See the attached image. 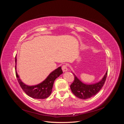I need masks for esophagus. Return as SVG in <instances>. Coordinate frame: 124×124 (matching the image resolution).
Returning <instances> with one entry per match:
<instances>
[{
	"mask_svg": "<svg viewBox=\"0 0 124 124\" xmlns=\"http://www.w3.org/2000/svg\"><path fill=\"white\" fill-rule=\"evenodd\" d=\"M62 70L63 72H66V71H68V68H67V66L66 65H64L62 66Z\"/></svg>",
	"mask_w": 124,
	"mask_h": 124,
	"instance_id": "34e87169",
	"label": "esophagus"
}]
</instances>
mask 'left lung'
Wrapping results in <instances>:
<instances>
[{
	"mask_svg": "<svg viewBox=\"0 0 124 124\" xmlns=\"http://www.w3.org/2000/svg\"><path fill=\"white\" fill-rule=\"evenodd\" d=\"M108 71L103 78L99 82L94 84H87L83 83L73 73L74 80L70 85V88L73 94L78 98L82 99H87L91 98L98 93L102 88L107 77Z\"/></svg>",
	"mask_w": 124,
	"mask_h": 124,
	"instance_id": "obj_1",
	"label": "left lung"
}]
</instances>
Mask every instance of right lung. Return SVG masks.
Here are the masks:
<instances>
[{
	"label": "right lung",
	"mask_w": 124,
	"mask_h": 124,
	"mask_svg": "<svg viewBox=\"0 0 124 124\" xmlns=\"http://www.w3.org/2000/svg\"><path fill=\"white\" fill-rule=\"evenodd\" d=\"M16 62L17 59L16 57ZM16 76L17 81L19 83L21 88L24 92L28 96L35 99H43L47 98L52 92V88L54 84V81L63 72L62 70V67H59L48 75L47 77L41 83L33 86H28L26 85L20 78L17 71L16 70Z\"/></svg>",
	"instance_id": "add662e5"
}]
</instances>
